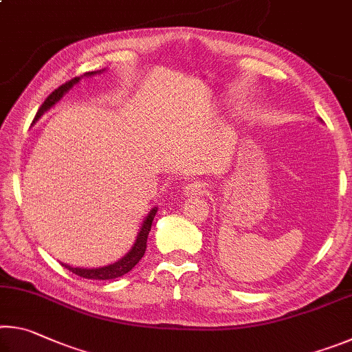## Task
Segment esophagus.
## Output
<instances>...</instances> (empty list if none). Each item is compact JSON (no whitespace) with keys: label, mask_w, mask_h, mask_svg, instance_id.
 I'll return each instance as SVG.
<instances>
[{"label":"esophagus","mask_w":352,"mask_h":352,"mask_svg":"<svg viewBox=\"0 0 352 352\" xmlns=\"http://www.w3.org/2000/svg\"><path fill=\"white\" fill-rule=\"evenodd\" d=\"M205 192H206V186L200 182H192L183 188V194L186 195V197H192V195H204Z\"/></svg>","instance_id":"obj_1"}]
</instances>
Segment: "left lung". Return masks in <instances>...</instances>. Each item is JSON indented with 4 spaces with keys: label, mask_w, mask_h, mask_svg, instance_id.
<instances>
[{
    "label": "left lung",
    "mask_w": 352,
    "mask_h": 352,
    "mask_svg": "<svg viewBox=\"0 0 352 352\" xmlns=\"http://www.w3.org/2000/svg\"><path fill=\"white\" fill-rule=\"evenodd\" d=\"M320 121H321V119H320Z\"/></svg>",
    "instance_id": "left-lung-1"
}]
</instances>
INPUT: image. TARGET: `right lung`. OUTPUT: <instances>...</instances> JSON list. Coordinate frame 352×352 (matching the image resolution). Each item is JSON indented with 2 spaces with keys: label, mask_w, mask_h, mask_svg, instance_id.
Listing matches in <instances>:
<instances>
[{
  "label": "right lung",
  "mask_w": 352,
  "mask_h": 352,
  "mask_svg": "<svg viewBox=\"0 0 352 352\" xmlns=\"http://www.w3.org/2000/svg\"><path fill=\"white\" fill-rule=\"evenodd\" d=\"M104 71H105V68L99 69V71H90V73H85L83 76L74 77V79H71L69 82L63 83L62 87H58L57 90L52 91L50 96L45 99V102L41 104V107L37 111V115H35V118H34L32 126L38 121L41 116L45 115L47 110H51L52 107H54L58 102V100H60L65 96V94H67L71 90V88L77 85V83L80 82L82 77H91L94 74L104 73ZM157 211H158V208L155 206V208H152L151 212L147 214L144 222H142L141 228L138 231V236H136L132 248H130L129 252L124 254L119 261L113 262V264H109V265L93 267V269H85V267H71L68 264H62V265L65 267V269H68L69 272L76 273L77 276H82V278H87V279H99V281H105V279H115V278L126 275V273H129L136 264H138L142 256H144L146 247H147L146 245L147 236H148V231H151V228H152V222H153V217H155V214H157Z\"/></svg>",
  "instance_id": "right-lung-1"
}]
</instances>
